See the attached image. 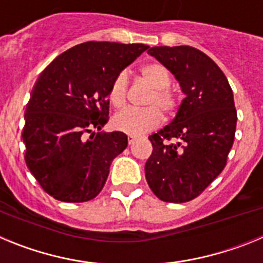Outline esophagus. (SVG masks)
<instances>
[{
	"instance_id": "esophagus-1",
	"label": "esophagus",
	"mask_w": 263,
	"mask_h": 263,
	"mask_svg": "<svg viewBox=\"0 0 263 263\" xmlns=\"http://www.w3.org/2000/svg\"><path fill=\"white\" fill-rule=\"evenodd\" d=\"M136 141H137V137H134V136L127 137V142H129V145H134V143H136Z\"/></svg>"
}]
</instances>
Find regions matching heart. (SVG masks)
I'll list each match as a JSON object with an SVG mask.
<instances>
[{"mask_svg": "<svg viewBox=\"0 0 263 263\" xmlns=\"http://www.w3.org/2000/svg\"><path fill=\"white\" fill-rule=\"evenodd\" d=\"M141 75L153 88L148 93L145 104L147 108L136 109L126 108L118 111L113 117V126L120 132L129 136H141L150 130L155 129L162 122V113H173L178 104L176 95L170 89L171 75L170 71L160 63H148L141 68ZM127 87H129V75L127 71L120 72L109 88V101L116 108H121L126 103Z\"/></svg>", "mask_w": 263, "mask_h": 263, "instance_id": "obj_1", "label": "heart"}]
</instances>
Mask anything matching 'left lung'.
Here are the masks:
<instances>
[{
    "mask_svg": "<svg viewBox=\"0 0 263 263\" xmlns=\"http://www.w3.org/2000/svg\"><path fill=\"white\" fill-rule=\"evenodd\" d=\"M147 53L175 76L185 97L171 124L148 137L146 180L160 200L185 203L227 164L237 124L233 92L217 64L197 48L160 46Z\"/></svg>",
    "mask_w": 263,
    "mask_h": 263,
    "instance_id": "left-lung-1",
    "label": "left lung"
}]
</instances>
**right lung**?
<instances>
[{
	"mask_svg": "<svg viewBox=\"0 0 263 263\" xmlns=\"http://www.w3.org/2000/svg\"><path fill=\"white\" fill-rule=\"evenodd\" d=\"M148 48L142 43L85 42L42 72L27 103L25 160L48 195L66 203L92 200L109 167L127 146L122 132L93 133L109 120V88Z\"/></svg>",
	"mask_w": 263,
	"mask_h": 263,
	"instance_id": "right-lung-1",
	"label": "right lung"
}]
</instances>
